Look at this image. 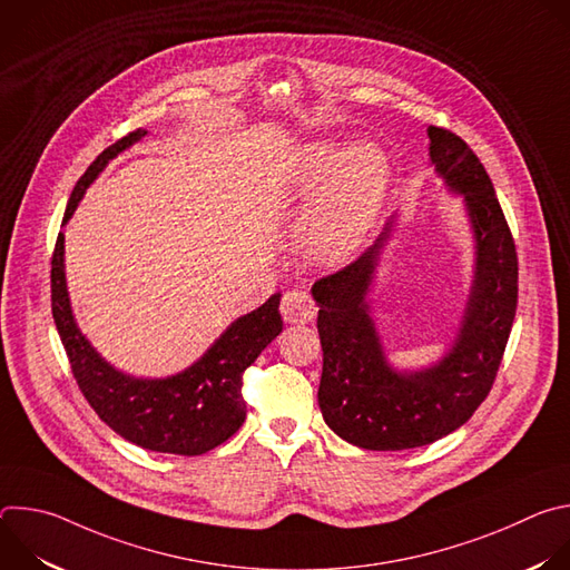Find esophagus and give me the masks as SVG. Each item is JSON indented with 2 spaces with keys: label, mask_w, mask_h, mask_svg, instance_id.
Masks as SVG:
<instances>
[{
  "label": "esophagus",
  "mask_w": 570,
  "mask_h": 570,
  "mask_svg": "<svg viewBox=\"0 0 570 570\" xmlns=\"http://www.w3.org/2000/svg\"><path fill=\"white\" fill-rule=\"evenodd\" d=\"M282 315L286 322L291 324H304V322H311L315 317V302L313 297L306 293V291H286L284 297H282Z\"/></svg>",
  "instance_id": "1"
}]
</instances>
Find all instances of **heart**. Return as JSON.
Instances as JSON below:
<instances>
[{
    "label": "heart",
    "mask_w": 570,
    "mask_h": 570,
    "mask_svg": "<svg viewBox=\"0 0 570 570\" xmlns=\"http://www.w3.org/2000/svg\"><path fill=\"white\" fill-rule=\"evenodd\" d=\"M299 191H315L304 232L317 262H343L367 236L387 187V165L372 144H356L334 159L332 144H311L293 169Z\"/></svg>",
    "instance_id": "heart-1"
}]
</instances>
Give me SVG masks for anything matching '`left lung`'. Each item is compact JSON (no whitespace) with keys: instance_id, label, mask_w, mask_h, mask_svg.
<instances>
[{"instance_id":"left-lung-1","label":"left lung","mask_w":570,"mask_h":570,"mask_svg":"<svg viewBox=\"0 0 570 570\" xmlns=\"http://www.w3.org/2000/svg\"><path fill=\"white\" fill-rule=\"evenodd\" d=\"M429 137L435 171L464 196L475 236V279L451 352L424 372L399 374L385 363L365 293L387 234L313 284L322 417L336 435L370 451L424 446L469 422L494 385L517 315V246L494 185L462 137L440 126H429Z\"/></svg>"}]
</instances>
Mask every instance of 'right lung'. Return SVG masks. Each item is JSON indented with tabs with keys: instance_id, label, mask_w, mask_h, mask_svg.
Masks as SVG:
<instances>
[{
	"instance_id": "1",
	"label": "right lung",
	"mask_w": 570,
	"mask_h": 570,
	"mask_svg": "<svg viewBox=\"0 0 570 570\" xmlns=\"http://www.w3.org/2000/svg\"><path fill=\"white\" fill-rule=\"evenodd\" d=\"M144 135L141 128L128 132L92 161L69 196L62 225L108 161ZM62 243L65 234L58 232L51 255V313L71 374L95 413L124 440L157 453L203 455L229 440L246 422L243 372L284 327L279 295L232 322L189 370L169 379H132L108 365L78 332L65 286Z\"/></svg>"
}]
</instances>
